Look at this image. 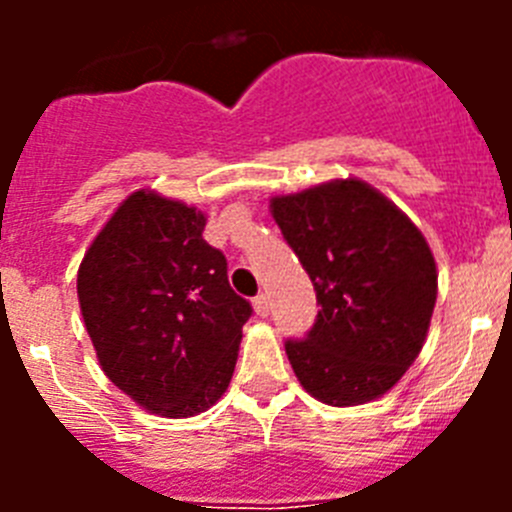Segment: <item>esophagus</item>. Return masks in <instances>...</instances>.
<instances>
[{
  "instance_id": "34e87169",
  "label": "esophagus",
  "mask_w": 512,
  "mask_h": 512,
  "mask_svg": "<svg viewBox=\"0 0 512 512\" xmlns=\"http://www.w3.org/2000/svg\"><path fill=\"white\" fill-rule=\"evenodd\" d=\"M253 310L259 312L261 318H266V315H269V310H271L269 295H259V297H256V300H253Z\"/></svg>"
}]
</instances>
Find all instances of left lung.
<instances>
[{
  "label": "left lung",
  "instance_id": "8db88e82",
  "mask_svg": "<svg viewBox=\"0 0 512 512\" xmlns=\"http://www.w3.org/2000/svg\"><path fill=\"white\" fill-rule=\"evenodd\" d=\"M271 215L320 305L307 336L284 343L302 387L336 408L390 392L418 359L436 307L423 233L359 179L274 197Z\"/></svg>",
  "mask_w": 512,
  "mask_h": 512
}]
</instances>
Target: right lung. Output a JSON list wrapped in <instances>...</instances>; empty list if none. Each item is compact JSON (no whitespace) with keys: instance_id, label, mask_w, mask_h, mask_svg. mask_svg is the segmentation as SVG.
I'll return each mask as SVG.
<instances>
[{"instance_id":"add662e5","label":"right lung","mask_w":512,"mask_h":512,"mask_svg":"<svg viewBox=\"0 0 512 512\" xmlns=\"http://www.w3.org/2000/svg\"><path fill=\"white\" fill-rule=\"evenodd\" d=\"M202 230L197 207L138 189L99 230L76 277L102 372L164 418L205 413L220 400L253 312Z\"/></svg>"}]
</instances>
